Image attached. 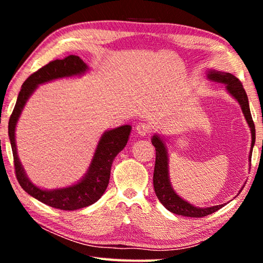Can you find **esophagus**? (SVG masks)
Wrapping results in <instances>:
<instances>
[{
    "instance_id": "obj_1",
    "label": "esophagus",
    "mask_w": 263,
    "mask_h": 263,
    "mask_svg": "<svg viewBox=\"0 0 263 263\" xmlns=\"http://www.w3.org/2000/svg\"><path fill=\"white\" fill-rule=\"evenodd\" d=\"M136 132L138 133L139 136H147L151 133V128L147 125V124L145 123H139L136 127Z\"/></svg>"
}]
</instances>
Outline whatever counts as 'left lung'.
<instances>
[{
  "label": "left lung",
  "instance_id": "8db88e82",
  "mask_svg": "<svg viewBox=\"0 0 263 263\" xmlns=\"http://www.w3.org/2000/svg\"><path fill=\"white\" fill-rule=\"evenodd\" d=\"M206 78L208 80L213 82L221 83L225 86L226 91L238 101L240 104V108L242 110V114L246 118V122L248 126L251 127V135H252V145H251V152H249V162H251L253 147L255 144V125L252 119L251 110H249V103L248 97L246 91H245L242 83L239 81L234 75L230 73H222L219 70L215 69H208L206 70ZM152 144L155 147V152H157V157H155V166H154V174H153V185L155 195L162 205L175 215L185 216V217H193V218H201L205 217L208 215L216 212L221 209L225 204H219V205L209 206V208H198L189 202L184 201L183 198L177 195L174 189H173L171 180H169V164H168V151L167 146L164 144V140L161 136L158 133L152 137ZM243 188V186H242ZM241 188V190H242ZM240 190V191H241ZM239 191V194H240ZM238 196V195H237Z\"/></svg>",
  "mask_w": 263,
  "mask_h": 263
}]
</instances>
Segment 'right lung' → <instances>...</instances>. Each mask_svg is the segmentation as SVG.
<instances>
[{
  "label": "right lung",
  "instance_id": "add662e5",
  "mask_svg": "<svg viewBox=\"0 0 263 263\" xmlns=\"http://www.w3.org/2000/svg\"><path fill=\"white\" fill-rule=\"evenodd\" d=\"M89 70L88 65L78 55H68L65 59H57L48 62L37 72L31 74L25 80L17 97L14 111L9 119L8 133L10 139L16 177L26 193L42 203L60 210H78L91 205L99 201L109 184L110 171L112 162L121 151L125 147L131 133V125H122L105 131L100 138L94 157L84 176L75 184L66 188L43 189L39 188L26 175L17 154L15 131L17 122L21 117L26 102L33 94L39 84L51 82L57 79L81 77Z\"/></svg>",
  "mask_w": 263,
  "mask_h": 263
}]
</instances>
